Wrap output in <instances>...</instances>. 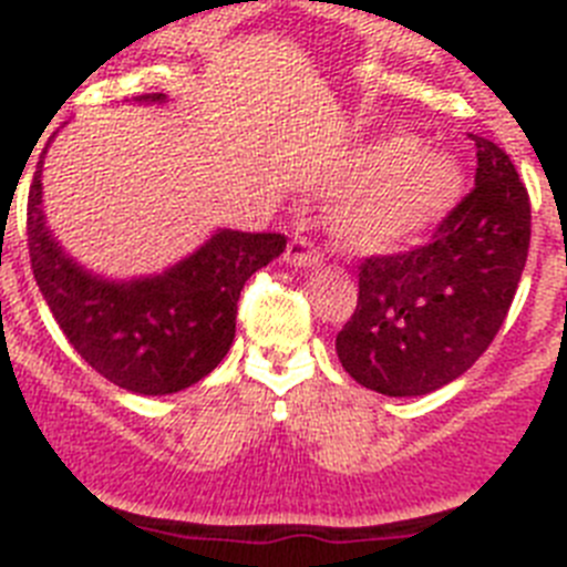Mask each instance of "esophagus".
Wrapping results in <instances>:
<instances>
[{
  "label": "esophagus",
  "mask_w": 567,
  "mask_h": 567,
  "mask_svg": "<svg viewBox=\"0 0 567 567\" xmlns=\"http://www.w3.org/2000/svg\"><path fill=\"white\" fill-rule=\"evenodd\" d=\"M285 262H290L293 268H316L319 265V251L310 243V237L296 234V237H290L288 248H285Z\"/></svg>",
  "instance_id": "esophagus-1"
}]
</instances>
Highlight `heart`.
Segmentation results:
<instances>
[{"mask_svg": "<svg viewBox=\"0 0 567 567\" xmlns=\"http://www.w3.org/2000/svg\"><path fill=\"white\" fill-rule=\"evenodd\" d=\"M367 181L333 212L336 239L347 251H395L441 223L463 197L455 157L421 150L417 137L386 135L359 155Z\"/></svg>", "mask_w": 567, "mask_h": 567, "instance_id": "obj_1", "label": "heart"}]
</instances>
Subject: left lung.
<instances>
[{"label":"left lung","mask_w":567,"mask_h":567,"mask_svg":"<svg viewBox=\"0 0 567 567\" xmlns=\"http://www.w3.org/2000/svg\"><path fill=\"white\" fill-rule=\"evenodd\" d=\"M474 188L432 243L359 265V302L336 353L361 386L412 398L481 359L506 321L532 243V203L512 157L472 135Z\"/></svg>","instance_id":"1"}]
</instances>
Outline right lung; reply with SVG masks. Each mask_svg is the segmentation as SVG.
<instances>
[{
    "mask_svg": "<svg viewBox=\"0 0 567 567\" xmlns=\"http://www.w3.org/2000/svg\"><path fill=\"white\" fill-rule=\"evenodd\" d=\"M163 104L166 95H137ZM50 146V141H48ZM44 146L28 195L30 265L44 302L75 353L121 390L169 395L206 379L237 330L239 290L285 251L282 234L220 228L155 277H95L64 254L42 212Z\"/></svg>",
    "mask_w": 567,
    "mask_h": 567,
    "instance_id": "right-lung-1",
    "label": "right lung"
}]
</instances>
